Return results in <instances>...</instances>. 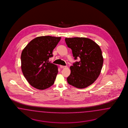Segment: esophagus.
I'll return each mask as SVG.
<instances>
[{
	"instance_id": "34e87169",
	"label": "esophagus",
	"mask_w": 128,
	"mask_h": 128,
	"mask_svg": "<svg viewBox=\"0 0 128 128\" xmlns=\"http://www.w3.org/2000/svg\"><path fill=\"white\" fill-rule=\"evenodd\" d=\"M60 68H66V66L60 65Z\"/></svg>"
}]
</instances>
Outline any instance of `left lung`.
<instances>
[{"label": "left lung", "mask_w": 128, "mask_h": 128, "mask_svg": "<svg viewBox=\"0 0 128 128\" xmlns=\"http://www.w3.org/2000/svg\"><path fill=\"white\" fill-rule=\"evenodd\" d=\"M74 60L80 58L70 66L71 73L67 78L70 85L83 89L92 84L100 74L103 64L102 51L93 40L85 38H66Z\"/></svg>", "instance_id": "obj_1"}]
</instances>
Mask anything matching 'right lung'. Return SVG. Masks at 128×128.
I'll use <instances>...</instances> for the list:
<instances>
[{
    "label": "right lung",
    "instance_id": "add662e5",
    "mask_svg": "<svg viewBox=\"0 0 128 128\" xmlns=\"http://www.w3.org/2000/svg\"><path fill=\"white\" fill-rule=\"evenodd\" d=\"M60 37L38 36L32 40L21 54V68L24 77L37 89H46L54 84L58 73V66L49 62L52 50Z\"/></svg>",
    "mask_w": 128,
    "mask_h": 128
}]
</instances>
